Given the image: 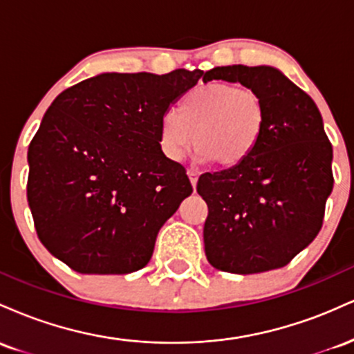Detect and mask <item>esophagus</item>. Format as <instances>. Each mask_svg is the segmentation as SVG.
<instances>
[{"instance_id":"obj_1","label":"esophagus","mask_w":354,"mask_h":354,"mask_svg":"<svg viewBox=\"0 0 354 354\" xmlns=\"http://www.w3.org/2000/svg\"><path fill=\"white\" fill-rule=\"evenodd\" d=\"M188 176H189L191 185H193V188L196 189V185H198V176H200V174H198V171H194V169H188Z\"/></svg>"}]
</instances>
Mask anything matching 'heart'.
Returning <instances> with one entry per match:
<instances>
[{
  "instance_id": "1",
  "label": "heart",
  "mask_w": 354,
  "mask_h": 354,
  "mask_svg": "<svg viewBox=\"0 0 354 354\" xmlns=\"http://www.w3.org/2000/svg\"><path fill=\"white\" fill-rule=\"evenodd\" d=\"M268 123L265 96L254 88L213 81L191 89L176 115L160 120V148L178 161L194 145L203 160L231 169L246 163L261 143Z\"/></svg>"
}]
</instances>
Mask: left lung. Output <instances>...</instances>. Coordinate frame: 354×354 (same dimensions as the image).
<instances>
[{"mask_svg": "<svg viewBox=\"0 0 354 354\" xmlns=\"http://www.w3.org/2000/svg\"><path fill=\"white\" fill-rule=\"evenodd\" d=\"M225 80L265 96L268 123L253 156L238 168L205 173L203 238L221 271L254 274L286 266L323 226L333 191V146L310 96L271 66H218L203 81Z\"/></svg>", "mask_w": 354, "mask_h": 354, "instance_id": "8db88e82", "label": "left lung"}]
</instances>
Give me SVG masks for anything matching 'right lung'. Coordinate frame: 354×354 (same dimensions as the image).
<instances>
[{
  "mask_svg": "<svg viewBox=\"0 0 354 354\" xmlns=\"http://www.w3.org/2000/svg\"><path fill=\"white\" fill-rule=\"evenodd\" d=\"M201 70L104 73L56 96L28 148L26 194L39 241L71 270L126 274L193 193L160 148V120Z\"/></svg>",
  "mask_w": 354,
  "mask_h": 354,
  "instance_id": "1",
  "label": "right lung"
}]
</instances>
